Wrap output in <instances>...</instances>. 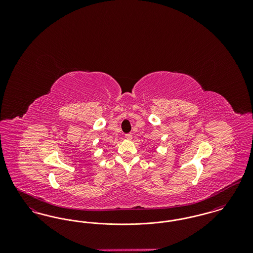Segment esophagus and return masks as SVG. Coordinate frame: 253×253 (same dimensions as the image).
<instances>
[{
  "instance_id": "esophagus-1",
  "label": "esophagus",
  "mask_w": 253,
  "mask_h": 253,
  "mask_svg": "<svg viewBox=\"0 0 253 253\" xmlns=\"http://www.w3.org/2000/svg\"><path fill=\"white\" fill-rule=\"evenodd\" d=\"M125 137H126V139H128V140H131L132 138V134L131 132H129V133H126L125 134Z\"/></svg>"
}]
</instances>
